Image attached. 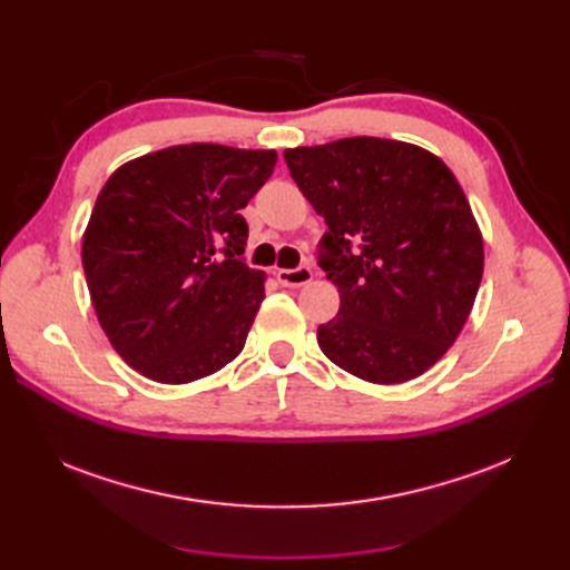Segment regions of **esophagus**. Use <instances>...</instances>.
Segmentation results:
<instances>
[{"label": "esophagus", "mask_w": 570, "mask_h": 570, "mask_svg": "<svg viewBox=\"0 0 570 570\" xmlns=\"http://www.w3.org/2000/svg\"><path fill=\"white\" fill-rule=\"evenodd\" d=\"M275 278H278L285 287H302L308 285L314 278V273L308 266H299V268H278L275 271Z\"/></svg>", "instance_id": "1"}]
</instances>
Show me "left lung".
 Segmentation results:
<instances>
[{
    "label": "left lung",
    "mask_w": 570,
    "mask_h": 570,
    "mask_svg": "<svg viewBox=\"0 0 570 570\" xmlns=\"http://www.w3.org/2000/svg\"><path fill=\"white\" fill-rule=\"evenodd\" d=\"M285 161L325 218L321 266L340 292L318 347L366 383L423 375L463 331L485 266L456 176L433 151L368 135L285 149Z\"/></svg>",
    "instance_id": "left-lung-1"
}]
</instances>
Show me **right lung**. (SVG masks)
<instances>
[{
  "label": "right lung",
  "mask_w": 570,
  "mask_h": 570,
  "mask_svg": "<svg viewBox=\"0 0 570 570\" xmlns=\"http://www.w3.org/2000/svg\"><path fill=\"white\" fill-rule=\"evenodd\" d=\"M275 161V149L176 145L101 187L82 235L85 281L111 347L149 381L193 383L243 352L266 275L239 258V209Z\"/></svg>",
  "instance_id": "add662e5"
}]
</instances>
